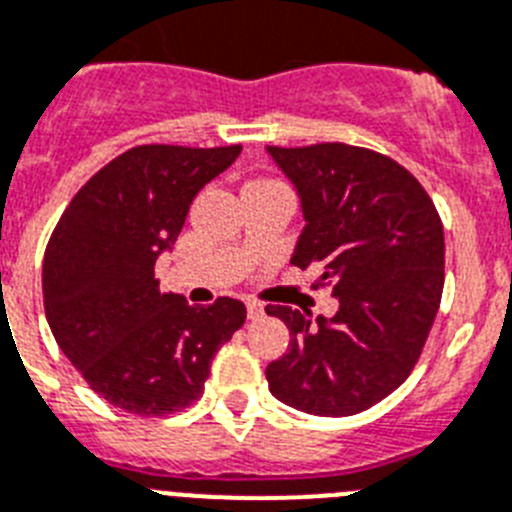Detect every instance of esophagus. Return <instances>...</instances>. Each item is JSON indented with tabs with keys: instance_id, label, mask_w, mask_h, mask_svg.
Listing matches in <instances>:
<instances>
[{
	"instance_id": "obj_1",
	"label": "esophagus",
	"mask_w": 512,
	"mask_h": 512,
	"mask_svg": "<svg viewBox=\"0 0 512 512\" xmlns=\"http://www.w3.org/2000/svg\"><path fill=\"white\" fill-rule=\"evenodd\" d=\"M246 308H248V318H251V321H256V318L264 316V305H261L259 300H248Z\"/></svg>"
}]
</instances>
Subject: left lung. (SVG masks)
Segmentation results:
<instances>
[{
  "label": "left lung",
  "instance_id": "left-lung-1",
  "mask_svg": "<svg viewBox=\"0 0 512 512\" xmlns=\"http://www.w3.org/2000/svg\"><path fill=\"white\" fill-rule=\"evenodd\" d=\"M295 183L305 230L292 264L318 266L334 318L266 305L290 329L269 362V391L318 417H349L386 399L417 365L445 282L443 222L422 183L368 147L321 142L269 147Z\"/></svg>",
  "mask_w": 512,
  "mask_h": 512
}]
</instances>
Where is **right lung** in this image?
Here are the masks:
<instances>
[{
    "instance_id": "1",
    "label": "right lung",
    "mask_w": 512,
    "mask_h": 512,
    "mask_svg": "<svg viewBox=\"0 0 512 512\" xmlns=\"http://www.w3.org/2000/svg\"><path fill=\"white\" fill-rule=\"evenodd\" d=\"M240 144H139L95 173L43 256V305L56 344L87 386L139 417H165L204 393L212 357L246 305L207 308L160 292L155 261L176 243L194 196L235 163Z\"/></svg>"
}]
</instances>
